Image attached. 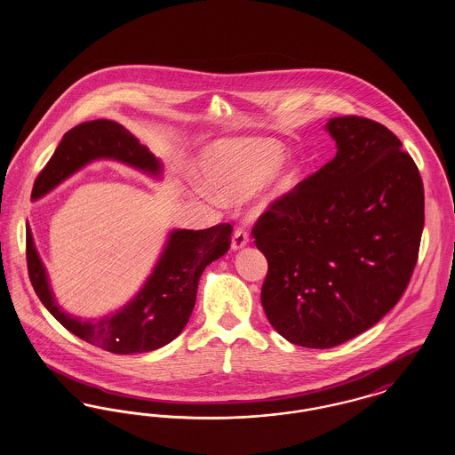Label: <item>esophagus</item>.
Here are the masks:
<instances>
[{
    "mask_svg": "<svg viewBox=\"0 0 455 455\" xmlns=\"http://www.w3.org/2000/svg\"><path fill=\"white\" fill-rule=\"evenodd\" d=\"M247 243H249V234H247V230L237 228L235 234H234V237H232V249H234V251H240V249H243Z\"/></svg>",
    "mask_w": 455,
    "mask_h": 455,
    "instance_id": "34e87169",
    "label": "esophagus"
}]
</instances>
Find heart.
Instances as JSON below:
<instances>
[{"mask_svg":"<svg viewBox=\"0 0 455 455\" xmlns=\"http://www.w3.org/2000/svg\"><path fill=\"white\" fill-rule=\"evenodd\" d=\"M282 145L266 140H221L210 145L197 160L204 184L230 201L254 196L260 210L273 208L295 195L303 169L295 158H284ZM197 193L213 196L207 186Z\"/></svg>","mask_w":455,"mask_h":455,"instance_id":"b5f03b06","label":"heart"}]
</instances>
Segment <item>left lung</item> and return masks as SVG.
Returning <instances> with one entry per match:
<instances>
[{"mask_svg": "<svg viewBox=\"0 0 455 455\" xmlns=\"http://www.w3.org/2000/svg\"><path fill=\"white\" fill-rule=\"evenodd\" d=\"M336 156L252 228L267 259L260 303L293 345L332 347L404 293L425 223L423 182L403 143L358 116L332 117Z\"/></svg>", "mask_w": 455, "mask_h": 455, "instance_id": "left-lung-1", "label": "left lung"}]
</instances>
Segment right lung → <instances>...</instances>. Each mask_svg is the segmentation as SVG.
<instances>
[{
    "label": "right lung",
    "mask_w": 455,
    "mask_h": 455,
    "mask_svg": "<svg viewBox=\"0 0 455 455\" xmlns=\"http://www.w3.org/2000/svg\"><path fill=\"white\" fill-rule=\"evenodd\" d=\"M97 160H112L153 179L162 177V162L119 123L97 119L68 131L32 189L37 201L73 173ZM232 225L220 223L204 230H171L152 275L119 310L100 319H82L56 302L47 271L27 223L28 278L52 317L90 345L117 355L148 353L169 345L188 324L195 308L197 283L208 264L230 247Z\"/></svg>",
    "instance_id": "right-lung-1"
}]
</instances>
